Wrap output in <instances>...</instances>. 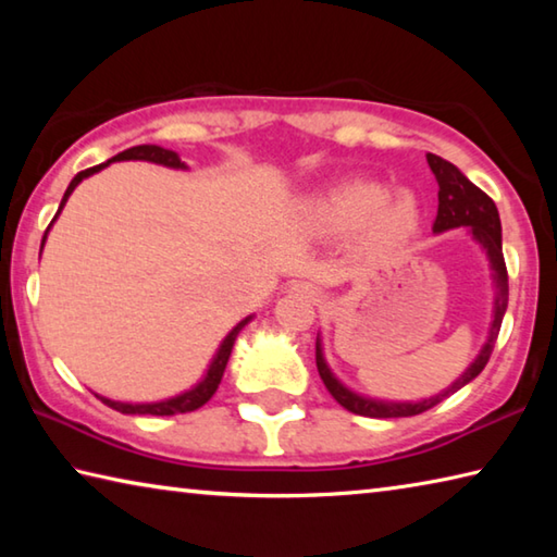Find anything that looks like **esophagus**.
Returning <instances> with one entry per match:
<instances>
[{
    "instance_id": "esophagus-1",
    "label": "esophagus",
    "mask_w": 557,
    "mask_h": 557,
    "mask_svg": "<svg viewBox=\"0 0 557 557\" xmlns=\"http://www.w3.org/2000/svg\"><path fill=\"white\" fill-rule=\"evenodd\" d=\"M301 292H305V295H309V297H314V295H317V292H314L312 287H309V285H305V287H301Z\"/></svg>"
}]
</instances>
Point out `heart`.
Instances as JSON below:
<instances>
[{
    "mask_svg": "<svg viewBox=\"0 0 557 557\" xmlns=\"http://www.w3.org/2000/svg\"><path fill=\"white\" fill-rule=\"evenodd\" d=\"M312 219L326 233H354L373 245H398L418 231L420 209L410 194H391L383 184L351 178L309 203Z\"/></svg>",
    "mask_w": 557,
    "mask_h": 557,
    "instance_id": "obj_1",
    "label": "heart"
}]
</instances>
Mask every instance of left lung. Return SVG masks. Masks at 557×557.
<instances>
[{"instance_id": "8db88e82", "label": "left lung", "mask_w": 557, "mask_h": 557, "mask_svg": "<svg viewBox=\"0 0 557 557\" xmlns=\"http://www.w3.org/2000/svg\"><path fill=\"white\" fill-rule=\"evenodd\" d=\"M428 164L432 174L437 178L440 186V206H437V219H435V233H445L451 228H467L471 233L482 250L488 258V268H492V280L496 287L494 295V309H492V324H488V336L484 346L479 348L474 361L467 366V371L459 375V379L447 385L445 391L437 395H430V398L422 400H381V398H369V395H361L348 388L342 381L336 379L329 369L322 338L317 336V369L326 391L334 395L338 405H344L348 412L363 414V418H410V414H420L430 408H435L437 403L449 398L451 393L465 388L467 383L476 379L479 373L484 371L488 356L494 351L498 329H502L506 307H508V275H506V262H504V250H502V221H498L496 203L488 199L482 188L474 186L469 178L459 172V169L442 159L437 154H428Z\"/></svg>"}]
</instances>
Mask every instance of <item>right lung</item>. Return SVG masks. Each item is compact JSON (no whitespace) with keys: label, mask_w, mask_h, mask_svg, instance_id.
Listing matches in <instances>:
<instances>
[{"label":"right lung","mask_w":557,"mask_h":557,"mask_svg":"<svg viewBox=\"0 0 557 557\" xmlns=\"http://www.w3.org/2000/svg\"><path fill=\"white\" fill-rule=\"evenodd\" d=\"M129 159H139V162L162 164V166H169V169H188V166L182 162V159H178V154L172 152V149H164V147H157V145H137V147H129V149H125V152H120V154H115L112 159H108V162H102V164H98V166H90V169H86V172L75 174L73 182L69 184V188H65V194H63V199H61V206H59V213L63 211V206H65V201H69V196L73 194V188L78 186V184L83 182V178L98 174L100 169H106V166L112 164V162H129ZM59 213L53 215V221L59 219ZM53 221H51V225H53ZM51 225H49V228H46V233H44L41 250H44L46 235H49ZM248 322H252V314L245 317L243 322L235 324V326L231 329V332H228V336L223 338L221 346H219V351H215V356L211 358V363H209V369H206V373H203V379H201L199 383H196V385H191V388H188V391L174 395V398L154 400V403H122V400L102 398V395H98V393H96V395H98V398H100L102 403L110 405L112 410H117V412H122V414H178V412L199 410L201 405L209 403V400L213 398V393L219 391V383H221V379H223L225 366H228V358H231L235 338H238V334L243 332V326L248 324Z\"/></svg>","instance_id":"obj_1"}]
</instances>
